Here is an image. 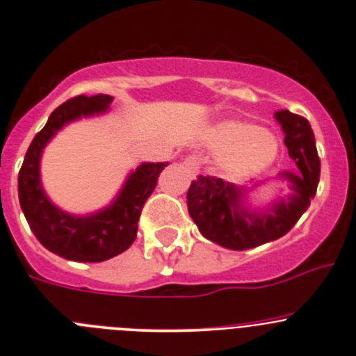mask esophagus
<instances>
[{
  "label": "esophagus",
  "instance_id": "34e87169",
  "mask_svg": "<svg viewBox=\"0 0 356 356\" xmlns=\"http://www.w3.org/2000/svg\"><path fill=\"white\" fill-rule=\"evenodd\" d=\"M183 164H185V166L188 168V170L192 171L193 175H197L198 170H200V161H198L197 156H188V158H186L185 161H183Z\"/></svg>",
  "mask_w": 356,
  "mask_h": 356
}]
</instances>
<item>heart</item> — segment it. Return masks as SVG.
<instances>
[{
    "mask_svg": "<svg viewBox=\"0 0 356 356\" xmlns=\"http://www.w3.org/2000/svg\"><path fill=\"white\" fill-rule=\"evenodd\" d=\"M210 144L224 149L222 170L234 178L259 173L273 163L278 152L273 134L239 120L219 122L210 134Z\"/></svg>",
    "mask_w": 356,
    "mask_h": 356,
    "instance_id": "1",
    "label": "heart"
}]
</instances>
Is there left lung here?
Wrapping results in <instances>:
<instances>
[{
	"label": "left lung",
	"instance_id": "1",
	"mask_svg": "<svg viewBox=\"0 0 356 356\" xmlns=\"http://www.w3.org/2000/svg\"><path fill=\"white\" fill-rule=\"evenodd\" d=\"M275 118L282 125L284 143L297 171H280L270 181L285 185L289 195L253 207L250 193L261 183L248 188L202 175L192 181L186 193L188 213L202 236L227 250H250L285 236L316 195L321 163L311 124L289 110L275 112Z\"/></svg>",
	"mask_w": 356,
	"mask_h": 356
}]
</instances>
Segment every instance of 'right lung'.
<instances>
[{"label":"right lung","mask_w":356,"mask_h":356,"mask_svg":"<svg viewBox=\"0 0 356 356\" xmlns=\"http://www.w3.org/2000/svg\"><path fill=\"white\" fill-rule=\"evenodd\" d=\"M113 97H76L57 106L47 124L33 137L18 175V198L30 229L44 248L71 261L100 263L124 253L137 236L140 210L156 188L168 163H140L129 173L110 205L86 216L59 209L45 193L40 159L45 146L64 125L83 117L103 115Z\"/></svg>","instance_id":"1"}]
</instances>
